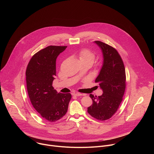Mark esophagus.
I'll return each mask as SVG.
<instances>
[{"instance_id": "1", "label": "esophagus", "mask_w": 154, "mask_h": 154, "mask_svg": "<svg viewBox=\"0 0 154 154\" xmlns=\"http://www.w3.org/2000/svg\"><path fill=\"white\" fill-rule=\"evenodd\" d=\"M72 94L74 96H83V94H82V93H74Z\"/></svg>"}]
</instances>
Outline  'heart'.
Returning <instances> with one entry per match:
<instances>
[{"label": "heart", "mask_w": 154, "mask_h": 154, "mask_svg": "<svg viewBox=\"0 0 154 154\" xmlns=\"http://www.w3.org/2000/svg\"><path fill=\"white\" fill-rule=\"evenodd\" d=\"M81 62H90L92 64L96 59V54L90 49H83L79 53Z\"/></svg>", "instance_id": "b5f03b06"}]
</instances>
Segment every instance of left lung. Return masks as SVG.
Masks as SVG:
<instances>
[{
  "mask_svg": "<svg viewBox=\"0 0 154 154\" xmlns=\"http://www.w3.org/2000/svg\"><path fill=\"white\" fill-rule=\"evenodd\" d=\"M101 49L103 63L95 82L99 83L103 94L97 97L90 94L93 104L88 108V113L100 121L111 118L120 105L125 90V71L123 61L113 47L95 41Z\"/></svg>",
  "mask_w": 154,
  "mask_h": 154,
  "instance_id": "left-lung-1",
  "label": "left lung"
}]
</instances>
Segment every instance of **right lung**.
Returning a JSON list of instances; mask_svg holds the SVG:
<instances>
[{
	"mask_svg": "<svg viewBox=\"0 0 154 154\" xmlns=\"http://www.w3.org/2000/svg\"><path fill=\"white\" fill-rule=\"evenodd\" d=\"M67 46H49L30 59L26 75L30 102L39 115L54 122L66 113L71 99L70 93H58L52 86L56 75V60Z\"/></svg>",
	"mask_w": 154,
	"mask_h": 154,
	"instance_id": "right-lung-1",
	"label": "right lung"
}]
</instances>
